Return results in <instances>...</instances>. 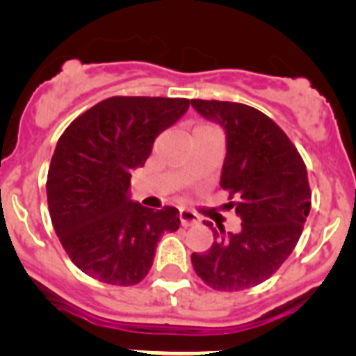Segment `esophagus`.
<instances>
[{"label": "esophagus", "mask_w": 356, "mask_h": 356, "mask_svg": "<svg viewBox=\"0 0 356 356\" xmlns=\"http://www.w3.org/2000/svg\"><path fill=\"white\" fill-rule=\"evenodd\" d=\"M179 218H181V223L184 227H190V225H195V223H198V216L190 209L179 211Z\"/></svg>", "instance_id": "obj_1"}]
</instances>
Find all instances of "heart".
<instances>
[{
	"instance_id": "obj_1",
	"label": "heart",
	"mask_w": 356,
	"mask_h": 356,
	"mask_svg": "<svg viewBox=\"0 0 356 356\" xmlns=\"http://www.w3.org/2000/svg\"><path fill=\"white\" fill-rule=\"evenodd\" d=\"M207 127L209 126H200V127H197V129H207Z\"/></svg>"
}]
</instances>
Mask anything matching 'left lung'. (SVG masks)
Segmentation results:
<instances>
[{
    "instance_id": "obj_1",
    "label": "left lung",
    "mask_w": 356,
    "mask_h": 356,
    "mask_svg": "<svg viewBox=\"0 0 356 356\" xmlns=\"http://www.w3.org/2000/svg\"><path fill=\"white\" fill-rule=\"evenodd\" d=\"M198 115L225 133L220 184L230 191L239 232L216 230L206 254H191L193 270L218 291H241L268 280L302 236L310 211L307 168L287 134L262 111L229 101H191Z\"/></svg>"
}]
</instances>
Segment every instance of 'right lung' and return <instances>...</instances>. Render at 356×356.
<instances>
[{"mask_svg":"<svg viewBox=\"0 0 356 356\" xmlns=\"http://www.w3.org/2000/svg\"><path fill=\"white\" fill-rule=\"evenodd\" d=\"M188 108V99L110 97L63 131L47 174V206L54 232L83 273L134 286L149 273L161 234L179 229L175 207H143L131 198L129 182L158 134Z\"/></svg>","mask_w":356,"mask_h":356,"instance_id":"1","label":"right lung"}]
</instances>
